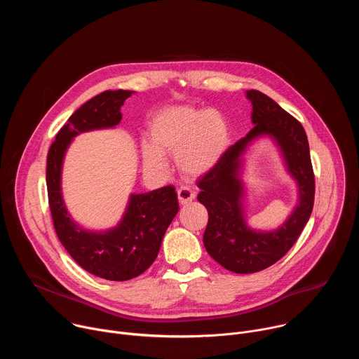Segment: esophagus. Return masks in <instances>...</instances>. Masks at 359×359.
<instances>
[{"mask_svg":"<svg viewBox=\"0 0 359 359\" xmlns=\"http://www.w3.org/2000/svg\"><path fill=\"white\" fill-rule=\"evenodd\" d=\"M177 197H179V203H180V204H187V203H190L191 200H194L196 193H194L193 190L187 189V187H180V189L177 190Z\"/></svg>","mask_w":359,"mask_h":359,"instance_id":"1","label":"esophagus"}]
</instances>
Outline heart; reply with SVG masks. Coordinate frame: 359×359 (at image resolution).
<instances>
[{
	"label": "heart",
	"mask_w": 359,
	"mask_h": 359,
	"mask_svg": "<svg viewBox=\"0 0 359 359\" xmlns=\"http://www.w3.org/2000/svg\"><path fill=\"white\" fill-rule=\"evenodd\" d=\"M150 143L142 146L143 165L150 170H163L166 156L177 159L187 177L212 172L229 146V126L213 109L170 107L153 116L149 126Z\"/></svg>",
	"instance_id": "obj_1"
}]
</instances>
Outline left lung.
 Returning <instances> with one entry per match:
<instances>
[{
    "label": "left lung",
    "mask_w": 359,
    "mask_h": 359,
    "mask_svg": "<svg viewBox=\"0 0 359 359\" xmlns=\"http://www.w3.org/2000/svg\"><path fill=\"white\" fill-rule=\"evenodd\" d=\"M245 97L252 107L254 128L229 147L217 166L197 182V200L209 212L204 247L220 266L237 274L262 271L287 254L311 216L316 193L310 146L302 125L260 90H247ZM264 135L278 144L299 191L296 208L274 231L251 229L243 209L242 156L252 141Z\"/></svg>",
    "instance_id": "obj_1"
}]
</instances>
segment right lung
Segmentation results:
<instances>
[{"label": "right lung", "mask_w": 359, "mask_h": 359, "mask_svg": "<svg viewBox=\"0 0 359 359\" xmlns=\"http://www.w3.org/2000/svg\"><path fill=\"white\" fill-rule=\"evenodd\" d=\"M132 93L122 89L105 90L89 99L58 132L46 158L49 209L60 241L83 270L111 281L135 278L156 260L163 236L179 212L175 187L132 193L121 222L112 229L93 231L79 226L65 206L62 165L75 136L119 125L121 108Z\"/></svg>", "instance_id": "1"}]
</instances>
